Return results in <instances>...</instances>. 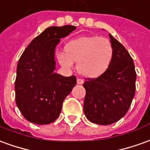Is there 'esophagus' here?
Returning <instances> with one entry per match:
<instances>
[{
	"mask_svg": "<svg viewBox=\"0 0 150 150\" xmlns=\"http://www.w3.org/2000/svg\"><path fill=\"white\" fill-rule=\"evenodd\" d=\"M83 79H77V83L78 84H83Z\"/></svg>",
	"mask_w": 150,
	"mask_h": 150,
	"instance_id": "1",
	"label": "esophagus"
}]
</instances>
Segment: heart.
<instances>
[{
    "instance_id": "b5f03b06",
    "label": "heart",
    "mask_w": 150,
    "mask_h": 150,
    "mask_svg": "<svg viewBox=\"0 0 150 150\" xmlns=\"http://www.w3.org/2000/svg\"><path fill=\"white\" fill-rule=\"evenodd\" d=\"M63 67L71 69L77 62V71L88 78H97L107 71L114 58V48L107 39L98 35L82 36L66 45L57 54Z\"/></svg>"
}]
</instances>
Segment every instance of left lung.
<instances>
[{
  "instance_id": "obj_1",
  "label": "left lung",
  "mask_w": 150,
  "mask_h": 150,
  "mask_svg": "<svg viewBox=\"0 0 150 150\" xmlns=\"http://www.w3.org/2000/svg\"><path fill=\"white\" fill-rule=\"evenodd\" d=\"M114 58L108 71L97 78L86 79L83 112L90 122L110 125L128 111L136 92L137 73L127 50L110 34Z\"/></svg>"
}]
</instances>
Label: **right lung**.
<instances>
[{"label":"right lung","mask_w":150,"mask_h":150,"mask_svg":"<svg viewBox=\"0 0 150 150\" xmlns=\"http://www.w3.org/2000/svg\"><path fill=\"white\" fill-rule=\"evenodd\" d=\"M75 26L50 27L28 45L17 66L14 83L17 106L29 122L49 124L60 115L65 98L76 84V77L54 73V50L60 39Z\"/></svg>","instance_id":"add662e5"}]
</instances>
